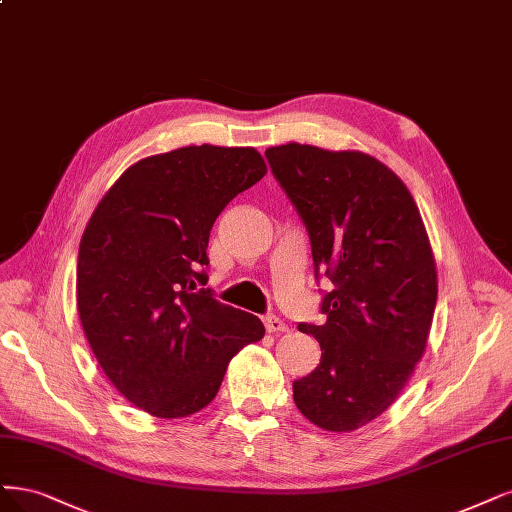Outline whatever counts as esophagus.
I'll return each instance as SVG.
<instances>
[{
  "mask_svg": "<svg viewBox=\"0 0 512 512\" xmlns=\"http://www.w3.org/2000/svg\"><path fill=\"white\" fill-rule=\"evenodd\" d=\"M264 328H267V332H286L288 324L279 320L277 315H264Z\"/></svg>",
  "mask_w": 512,
  "mask_h": 512,
  "instance_id": "1",
  "label": "esophagus"
}]
</instances>
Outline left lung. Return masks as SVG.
I'll return each instance as SVG.
<instances>
[{
  "mask_svg": "<svg viewBox=\"0 0 512 512\" xmlns=\"http://www.w3.org/2000/svg\"><path fill=\"white\" fill-rule=\"evenodd\" d=\"M301 216L322 326L298 324L322 347L313 373L292 383L311 424L351 432L379 417L424 356L436 307V264L407 186L364 152L286 144L264 152Z\"/></svg>",
  "mask_w": 512,
  "mask_h": 512,
  "instance_id": "left-lung-1",
  "label": "left lung"
}]
</instances>
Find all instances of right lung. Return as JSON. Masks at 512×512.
<instances>
[{
  "instance_id": "right-lung-1",
  "label": "right lung",
  "mask_w": 512,
  "mask_h": 512,
  "mask_svg": "<svg viewBox=\"0 0 512 512\" xmlns=\"http://www.w3.org/2000/svg\"><path fill=\"white\" fill-rule=\"evenodd\" d=\"M267 173L254 148L188 146L120 175L80 241L76 298L93 354L116 390L178 419L216 398L226 366L264 337L256 315L207 284L209 231Z\"/></svg>"
}]
</instances>
